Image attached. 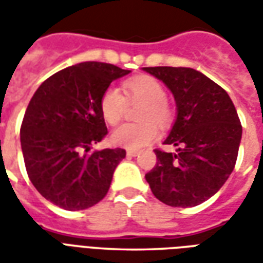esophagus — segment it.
Returning a JSON list of instances; mask_svg holds the SVG:
<instances>
[{
    "instance_id": "obj_1",
    "label": "esophagus",
    "mask_w": 263,
    "mask_h": 263,
    "mask_svg": "<svg viewBox=\"0 0 263 263\" xmlns=\"http://www.w3.org/2000/svg\"><path fill=\"white\" fill-rule=\"evenodd\" d=\"M139 154V152H138V151H134V149H128V151H126V155H128V156H137V155Z\"/></svg>"
}]
</instances>
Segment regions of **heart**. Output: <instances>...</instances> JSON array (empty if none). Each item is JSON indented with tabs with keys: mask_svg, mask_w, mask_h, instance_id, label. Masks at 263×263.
I'll return each mask as SVG.
<instances>
[{
	"mask_svg": "<svg viewBox=\"0 0 263 263\" xmlns=\"http://www.w3.org/2000/svg\"><path fill=\"white\" fill-rule=\"evenodd\" d=\"M124 96L115 88H107L100 98V111L108 125L120 124L128 104L141 105L138 109L139 124H125L111 135L114 145L139 149L155 141L159 135L158 125L167 126L173 120V108L166 100V90L152 76H137L124 81Z\"/></svg>",
	"mask_w": 263,
	"mask_h": 263,
	"instance_id": "obj_1",
	"label": "heart"
}]
</instances>
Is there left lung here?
<instances>
[{
	"mask_svg": "<svg viewBox=\"0 0 263 263\" xmlns=\"http://www.w3.org/2000/svg\"><path fill=\"white\" fill-rule=\"evenodd\" d=\"M169 87L177 118L156 165L145 175L155 197L171 207H194L214 196L234 171L242 126L227 91L189 67H143Z\"/></svg>",
	"mask_w": 263,
	"mask_h": 263,
	"instance_id": "8db88e82",
	"label": "left lung"
}]
</instances>
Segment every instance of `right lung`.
<instances>
[{"label":"right lung","instance_id":"1","mask_svg":"<svg viewBox=\"0 0 263 263\" xmlns=\"http://www.w3.org/2000/svg\"><path fill=\"white\" fill-rule=\"evenodd\" d=\"M128 73L109 63L84 62L50 76L31 98L21 125L26 173L37 192L60 209H88L108 193L125 149L88 151L108 134L100 98Z\"/></svg>","mask_w":263,"mask_h":263}]
</instances>
